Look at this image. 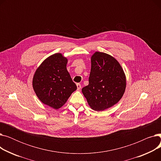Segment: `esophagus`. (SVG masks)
<instances>
[{"instance_id":"obj_1","label":"esophagus","mask_w":161,"mask_h":161,"mask_svg":"<svg viewBox=\"0 0 161 161\" xmlns=\"http://www.w3.org/2000/svg\"><path fill=\"white\" fill-rule=\"evenodd\" d=\"M76 86H77V89H78V90H80V89H81V86L80 83H77V84H76Z\"/></svg>"}]
</instances>
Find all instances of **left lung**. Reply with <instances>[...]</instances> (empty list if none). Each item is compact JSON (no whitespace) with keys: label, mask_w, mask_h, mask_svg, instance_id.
<instances>
[{"label":"left lung","mask_w":161,"mask_h":161,"mask_svg":"<svg viewBox=\"0 0 161 161\" xmlns=\"http://www.w3.org/2000/svg\"><path fill=\"white\" fill-rule=\"evenodd\" d=\"M125 87V75L116 59L95 52L91 57L89 85L81 90L91 108L103 111L112 107L122 98Z\"/></svg>","instance_id":"left-lung-1"}]
</instances>
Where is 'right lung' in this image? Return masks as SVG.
Wrapping results in <instances>:
<instances>
[{
	"mask_svg": "<svg viewBox=\"0 0 161 161\" xmlns=\"http://www.w3.org/2000/svg\"><path fill=\"white\" fill-rule=\"evenodd\" d=\"M67 61L61 53L51 55L40 64L33 77L32 86L38 98L55 109L63 106L77 89L66 70Z\"/></svg>",
	"mask_w": 161,
	"mask_h": 161,
	"instance_id": "obj_1",
	"label": "right lung"
}]
</instances>
